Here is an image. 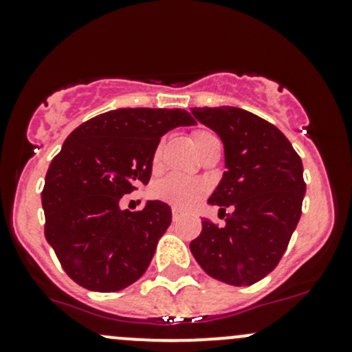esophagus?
Masks as SVG:
<instances>
[{
    "label": "esophagus",
    "mask_w": 352,
    "mask_h": 352,
    "mask_svg": "<svg viewBox=\"0 0 352 352\" xmlns=\"http://www.w3.org/2000/svg\"><path fill=\"white\" fill-rule=\"evenodd\" d=\"M172 219H173V221H179V219H180V212L179 211H177V209L175 208H173L172 209Z\"/></svg>",
    "instance_id": "1"
}]
</instances>
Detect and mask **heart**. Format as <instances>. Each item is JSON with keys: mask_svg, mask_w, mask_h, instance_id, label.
I'll return each mask as SVG.
<instances>
[{"mask_svg": "<svg viewBox=\"0 0 352 352\" xmlns=\"http://www.w3.org/2000/svg\"><path fill=\"white\" fill-rule=\"evenodd\" d=\"M192 141L194 146H196L197 153H201L206 146H209L211 143H216L218 136H216L212 131L209 129H196L192 133ZM160 155H162V146H158L155 150L153 155V163L158 165ZM204 184L199 182L196 179H187V177L177 175H166L165 179L158 180L153 186V194L156 199L166 202V204L173 206L177 209H189L204 196Z\"/></svg>", "mask_w": 352, "mask_h": 352, "instance_id": "obj_1", "label": "heart"}]
</instances>
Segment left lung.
<instances>
[{"label":"left lung","instance_id":"left-lung-1","mask_svg":"<svg viewBox=\"0 0 352 352\" xmlns=\"http://www.w3.org/2000/svg\"><path fill=\"white\" fill-rule=\"evenodd\" d=\"M192 116L225 146L226 172L208 202L233 211L223 226L204 219L190 252L211 278L250 286L274 271L300 221L303 163L285 134L255 113L196 107Z\"/></svg>","mask_w":352,"mask_h":352}]
</instances>
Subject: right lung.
Wrapping results in <instances>:
<instances>
[{"label": "right lung", "instance_id": "right-lung-1", "mask_svg": "<svg viewBox=\"0 0 352 352\" xmlns=\"http://www.w3.org/2000/svg\"><path fill=\"white\" fill-rule=\"evenodd\" d=\"M182 109H117L78 126L52 158L42 189L45 240L74 283L112 293L144 274L172 209L148 201L122 211L124 194L146 186L160 140L192 126Z\"/></svg>", "mask_w": 352, "mask_h": 352}]
</instances>
